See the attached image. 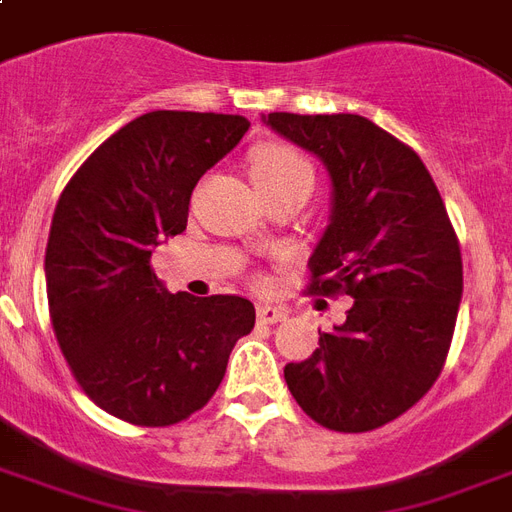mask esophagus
Here are the masks:
<instances>
[{
    "instance_id": "obj_1",
    "label": "esophagus",
    "mask_w": 512,
    "mask_h": 512,
    "mask_svg": "<svg viewBox=\"0 0 512 512\" xmlns=\"http://www.w3.org/2000/svg\"><path fill=\"white\" fill-rule=\"evenodd\" d=\"M287 317L284 314V308L271 306V303H263V306H257V319L263 322V325H276V322H282Z\"/></svg>"
}]
</instances>
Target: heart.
Wrapping results in <instances>:
<instances>
[{
	"mask_svg": "<svg viewBox=\"0 0 512 512\" xmlns=\"http://www.w3.org/2000/svg\"><path fill=\"white\" fill-rule=\"evenodd\" d=\"M249 171H252V179L260 187V193H268L276 187L298 185V182L314 185L311 163L295 147L284 142H265L255 147L252 158H249Z\"/></svg>",
	"mask_w": 512,
	"mask_h": 512,
	"instance_id": "1",
	"label": "heart"
}]
</instances>
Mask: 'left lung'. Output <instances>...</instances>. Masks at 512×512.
Masks as SVG:
<instances>
[{"mask_svg":"<svg viewBox=\"0 0 512 512\" xmlns=\"http://www.w3.org/2000/svg\"><path fill=\"white\" fill-rule=\"evenodd\" d=\"M265 123L322 158L333 214L308 260V295L354 306L319 349L284 368L306 416L370 432L427 395L446 365L462 300V252L421 158L362 115L271 112Z\"/></svg>","mask_w":512,"mask_h":512,"instance_id":"left-lung-1","label":"left lung"}]
</instances>
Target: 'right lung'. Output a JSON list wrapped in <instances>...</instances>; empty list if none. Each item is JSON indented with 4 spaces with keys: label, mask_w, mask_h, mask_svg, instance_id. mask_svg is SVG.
Masks as SVG:
<instances>
[{
    "label": "right lung",
    "mask_w": 512,
    "mask_h": 512,
    "mask_svg": "<svg viewBox=\"0 0 512 512\" xmlns=\"http://www.w3.org/2000/svg\"><path fill=\"white\" fill-rule=\"evenodd\" d=\"M249 120L158 109L88 155L58 198L48 249L50 325L74 381L101 411L171 427L217 392L228 357L255 327L239 295H169L152 249L187 228L198 179Z\"/></svg>",
    "instance_id": "obj_1"
}]
</instances>
